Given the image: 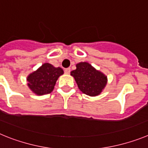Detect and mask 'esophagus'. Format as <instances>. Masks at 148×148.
Returning a JSON list of instances; mask_svg holds the SVG:
<instances>
[{
	"instance_id": "obj_1",
	"label": "esophagus",
	"mask_w": 148,
	"mask_h": 148,
	"mask_svg": "<svg viewBox=\"0 0 148 148\" xmlns=\"http://www.w3.org/2000/svg\"><path fill=\"white\" fill-rule=\"evenodd\" d=\"M64 73H66V74H70V68H66V69H64Z\"/></svg>"
}]
</instances>
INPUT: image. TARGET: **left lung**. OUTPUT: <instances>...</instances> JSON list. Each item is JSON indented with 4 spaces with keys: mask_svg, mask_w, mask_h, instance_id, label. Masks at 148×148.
Instances as JSON below:
<instances>
[{
    "mask_svg": "<svg viewBox=\"0 0 148 148\" xmlns=\"http://www.w3.org/2000/svg\"><path fill=\"white\" fill-rule=\"evenodd\" d=\"M71 75L75 78L79 90L90 96L99 95L107 84V77L87 62L76 64V70L71 72Z\"/></svg>",
    "mask_w": 148,
    "mask_h": 148,
    "instance_id": "obj_1",
    "label": "left lung"
}]
</instances>
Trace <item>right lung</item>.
<instances>
[{"label": "right lung", "mask_w": 148, "mask_h": 148, "mask_svg": "<svg viewBox=\"0 0 148 148\" xmlns=\"http://www.w3.org/2000/svg\"><path fill=\"white\" fill-rule=\"evenodd\" d=\"M64 73L61 67H54L45 63L37 71L31 73L27 78L28 86L37 95L50 93L58 77Z\"/></svg>", "instance_id": "right-lung-1"}]
</instances>
